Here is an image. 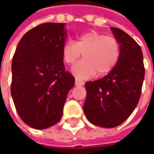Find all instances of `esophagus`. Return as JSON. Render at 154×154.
I'll return each instance as SVG.
<instances>
[{"label":"esophagus","instance_id":"esophagus-1","mask_svg":"<svg viewBox=\"0 0 154 154\" xmlns=\"http://www.w3.org/2000/svg\"><path fill=\"white\" fill-rule=\"evenodd\" d=\"M85 83L82 81V80H79V79H76V81H75V85H83Z\"/></svg>","mask_w":154,"mask_h":154}]
</instances>
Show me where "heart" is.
<instances>
[{
  "label": "heart",
  "mask_w": 154,
  "mask_h": 154,
  "mask_svg": "<svg viewBox=\"0 0 154 154\" xmlns=\"http://www.w3.org/2000/svg\"><path fill=\"white\" fill-rule=\"evenodd\" d=\"M62 59L68 65H73L80 58L84 59L72 68V73L78 78H89L96 73L105 76L111 72L120 57L119 40L97 31L80 35L77 42L69 40L62 46Z\"/></svg>",
  "instance_id": "heart-1"
}]
</instances>
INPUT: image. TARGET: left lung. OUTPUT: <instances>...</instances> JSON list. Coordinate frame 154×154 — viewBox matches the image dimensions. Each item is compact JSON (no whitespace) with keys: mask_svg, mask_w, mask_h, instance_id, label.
I'll return each instance as SVG.
<instances>
[{"mask_svg":"<svg viewBox=\"0 0 154 154\" xmlns=\"http://www.w3.org/2000/svg\"><path fill=\"white\" fill-rule=\"evenodd\" d=\"M120 45V57L107 76L85 83L84 112L94 125L115 128L134 111L141 96L144 78L143 52L138 44L126 32L110 27Z\"/></svg>","mask_w":154,"mask_h":154,"instance_id":"8db88e82","label":"left lung"}]
</instances>
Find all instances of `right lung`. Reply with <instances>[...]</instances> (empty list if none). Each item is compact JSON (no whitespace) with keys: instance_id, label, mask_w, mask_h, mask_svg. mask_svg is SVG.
Wrapping results in <instances>:
<instances>
[{"instance_id":"obj_1","label":"right lung","mask_w":154,"mask_h":154,"mask_svg":"<svg viewBox=\"0 0 154 154\" xmlns=\"http://www.w3.org/2000/svg\"><path fill=\"white\" fill-rule=\"evenodd\" d=\"M64 23H43L20 39L12 64L11 93L20 119L45 129L60 121L75 77L65 69Z\"/></svg>"}]
</instances>
